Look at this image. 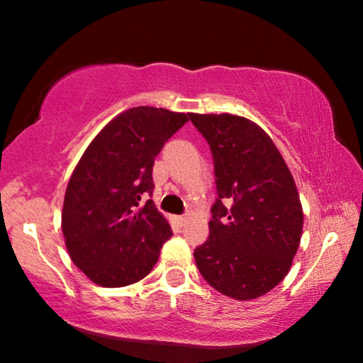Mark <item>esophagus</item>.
Here are the masks:
<instances>
[{"label":"esophagus","mask_w":363,"mask_h":363,"mask_svg":"<svg viewBox=\"0 0 363 363\" xmlns=\"http://www.w3.org/2000/svg\"><path fill=\"white\" fill-rule=\"evenodd\" d=\"M186 222H187V216H186V215L177 216V223H179V225H184Z\"/></svg>","instance_id":"esophagus-1"}]
</instances>
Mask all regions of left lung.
<instances>
[{
    "label": "left lung",
    "mask_w": 363,
    "mask_h": 363,
    "mask_svg": "<svg viewBox=\"0 0 363 363\" xmlns=\"http://www.w3.org/2000/svg\"><path fill=\"white\" fill-rule=\"evenodd\" d=\"M213 157L216 199L210 237L194 249L205 280L227 297L251 301L280 283L301 244L297 187L274 143L252 121L189 114Z\"/></svg>",
    "instance_id": "left-lung-1"
}]
</instances>
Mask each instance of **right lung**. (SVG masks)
Returning <instances> with one entry per match:
<instances>
[{
	"instance_id": "obj_1",
	"label": "right lung",
	"mask_w": 363,
	"mask_h": 363,
	"mask_svg": "<svg viewBox=\"0 0 363 363\" xmlns=\"http://www.w3.org/2000/svg\"><path fill=\"white\" fill-rule=\"evenodd\" d=\"M187 121L182 112L133 107L95 136L74 167L61 228L74 266L97 285L140 281L172 235L148 198L155 157Z\"/></svg>"
}]
</instances>
